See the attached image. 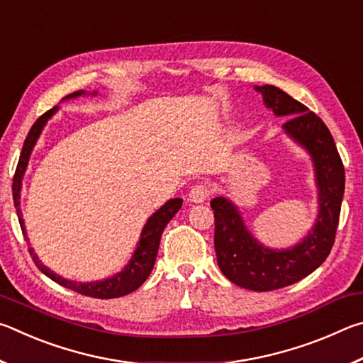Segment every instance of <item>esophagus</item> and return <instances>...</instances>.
<instances>
[{
	"label": "esophagus",
	"instance_id": "obj_1",
	"mask_svg": "<svg viewBox=\"0 0 363 363\" xmlns=\"http://www.w3.org/2000/svg\"><path fill=\"white\" fill-rule=\"evenodd\" d=\"M210 195H211L210 184H208V182H199V184H195L192 189H190L189 200L194 201V203H201V201H205Z\"/></svg>",
	"mask_w": 363,
	"mask_h": 363
}]
</instances>
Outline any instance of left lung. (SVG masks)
<instances>
[{
    "mask_svg": "<svg viewBox=\"0 0 363 363\" xmlns=\"http://www.w3.org/2000/svg\"><path fill=\"white\" fill-rule=\"evenodd\" d=\"M264 102L279 116H290L284 130L314 158L318 186V218L303 243L274 251L257 243L243 225L240 213L224 196L211 200L214 250L218 264L232 284L253 291H272L296 284L327 259L335 245L344 194V167L333 136L304 104L272 84L256 86Z\"/></svg>",
    "mask_w": 363,
    "mask_h": 363,
    "instance_id": "obj_1",
    "label": "left lung"
}]
</instances>
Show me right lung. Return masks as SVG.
<instances>
[{"mask_svg": "<svg viewBox=\"0 0 363 363\" xmlns=\"http://www.w3.org/2000/svg\"><path fill=\"white\" fill-rule=\"evenodd\" d=\"M79 94H83V91H77V93L69 94L67 97H77ZM54 112H56V107L48 110L46 113H43L38 120L33 123L32 130L28 131L26 143H23L21 157H19V163H17L14 177H12V199H14V206L17 210V216H19V223H21V229L22 233L26 235V227H23V219H22V211H21V187H22V176L26 173L30 153H32L33 145L38 139L40 133L45 126V123L48 121L49 116H51ZM182 206V200L181 199H173L169 200L168 203H164L160 210L150 216V219L147 220V224L143 230V235H140V240L138 245V250L134 251L133 259L130 264L125 267V270H121L120 274L113 275L107 280H101V281H93V284H77V281L72 280H65L60 277V275L54 274L52 270H49L45 264H41L38 261V257L33 253L32 248H28L30 256L35 261L36 267H38L43 274L49 277L51 280L56 281V284L62 285L65 288H70V290L77 291L79 294H84V296H91V298H99V299H112V298H120L125 296V294L131 293L134 290L144 284L149 277L153 264H155V257L158 253V247H160V238H162L163 229L167 227V224L173 219L174 214L179 211V208Z\"/></svg>", "mask_w": 363, "mask_h": 363, "instance_id": "right-lung-1", "label": "right lung"}]
</instances>
